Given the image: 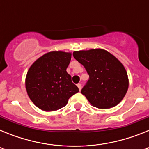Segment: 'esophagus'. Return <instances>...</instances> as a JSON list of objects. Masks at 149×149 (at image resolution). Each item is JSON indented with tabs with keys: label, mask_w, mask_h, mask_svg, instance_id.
<instances>
[{
	"label": "esophagus",
	"mask_w": 149,
	"mask_h": 149,
	"mask_svg": "<svg viewBox=\"0 0 149 149\" xmlns=\"http://www.w3.org/2000/svg\"><path fill=\"white\" fill-rule=\"evenodd\" d=\"M77 87H78L79 90H81V87H82V86H81V84H77Z\"/></svg>",
	"instance_id": "34e87169"
}]
</instances>
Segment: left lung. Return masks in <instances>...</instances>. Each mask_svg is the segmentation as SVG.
Instances as JSON below:
<instances>
[{"instance_id": "1", "label": "left lung", "mask_w": 149, "mask_h": 149, "mask_svg": "<svg viewBox=\"0 0 149 149\" xmlns=\"http://www.w3.org/2000/svg\"><path fill=\"white\" fill-rule=\"evenodd\" d=\"M89 76L81 93L89 103L100 109L111 108L123 99L128 89V78L121 62L103 49L74 51Z\"/></svg>"}]
</instances>
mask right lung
I'll return each instance as SVG.
<instances>
[{
  "mask_svg": "<svg viewBox=\"0 0 149 149\" xmlns=\"http://www.w3.org/2000/svg\"><path fill=\"white\" fill-rule=\"evenodd\" d=\"M72 54L51 51L36 60L29 68L25 86L33 103L44 111H54L65 107L68 99L78 93L66 68Z\"/></svg>",
  "mask_w": 149,
  "mask_h": 149,
  "instance_id": "1",
  "label": "right lung"
}]
</instances>
